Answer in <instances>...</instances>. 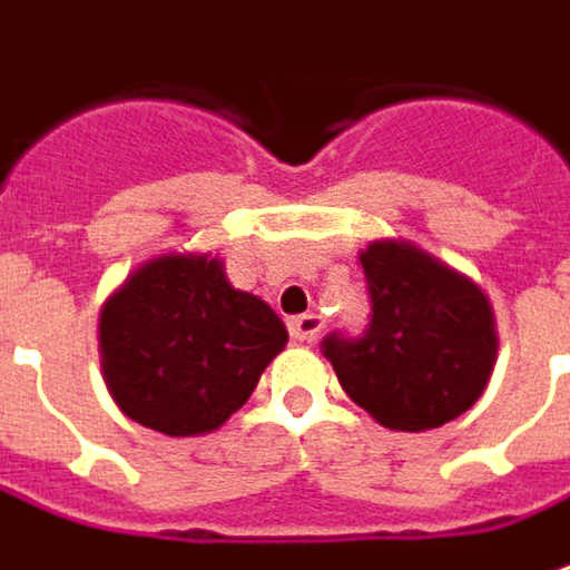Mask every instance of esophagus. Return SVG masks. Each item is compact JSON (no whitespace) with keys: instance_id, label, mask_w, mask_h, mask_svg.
I'll use <instances>...</instances> for the list:
<instances>
[{"instance_id":"esophagus-1","label":"esophagus","mask_w":570,"mask_h":570,"mask_svg":"<svg viewBox=\"0 0 570 570\" xmlns=\"http://www.w3.org/2000/svg\"><path fill=\"white\" fill-rule=\"evenodd\" d=\"M323 330V317L320 314H301V317L288 320V333L297 342H314Z\"/></svg>"}]
</instances>
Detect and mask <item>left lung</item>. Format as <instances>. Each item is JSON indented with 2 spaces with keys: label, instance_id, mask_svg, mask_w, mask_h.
Masks as SVG:
<instances>
[{
  "label": "left lung",
  "instance_id": "left-lung-1",
  "mask_svg": "<svg viewBox=\"0 0 570 570\" xmlns=\"http://www.w3.org/2000/svg\"><path fill=\"white\" fill-rule=\"evenodd\" d=\"M371 323L362 340L326 336L342 390L390 431H428L463 415L489 386L498 330L489 295L412 240L362 253Z\"/></svg>",
  "mask_w": 570,
  "mask_h": 570
}]
</instances>
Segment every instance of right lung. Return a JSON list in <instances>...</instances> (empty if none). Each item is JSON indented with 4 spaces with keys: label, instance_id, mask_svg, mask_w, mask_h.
Listing matches in <instances>:
<instances>
[{
    "label": "right lung",
    "instance_id": "add662e5",
    "mask_svg": "<svg viewBox=\"0 0 570 570\" xmlns=\"http://www.w3.org/2000/svg\"><path fill=\"white\" fill-rule=\"evenodd\" d=\"M288 330L263 297L234 288L218 256L161 253L104 301V383L132 422L170 438L222 428L250 400Z\"/></svg>",
    "mask_w": 570,
    "mask_h": 570
}]
</instances>
